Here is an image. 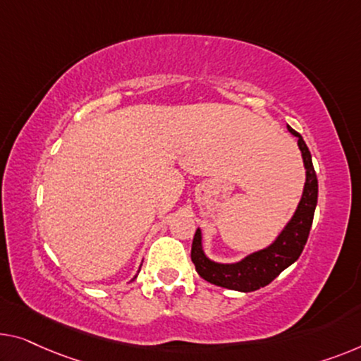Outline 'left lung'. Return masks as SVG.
Returning <instances> with one entry per match:
<instances>
[{
	"mask_svg": "<svg viewBox=\"0 0 361 361\" xmlns=\"http://www.w3.org/2000/svg\"><path fill=\"white\" fill-rule=\"evenodd\" d=\"M287 128L295 137H298V147L306 170L303 195H301L297 211L272 245L264 250L251 252L232 264H222V262L209 259L202 250L201 230L197 228L192 238L191 261L195 262L196 271L204 281L224 288L236 290V292H255L271 283L283 269L292 266L303 251L311 224H313L316 204H318V178H316L310 149L301 134L290 126Z\"/></svg>",
	"mask_w": 361,
	"mask_h": 361,
	"instance_id": "1",
	"label": "left lung"
}]
</instances>
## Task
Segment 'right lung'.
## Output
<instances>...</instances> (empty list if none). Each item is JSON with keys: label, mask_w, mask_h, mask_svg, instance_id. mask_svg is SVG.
<instances>
[{"label": "right lung", "mask_w": 361, "mask_h": 361, "mask_svg": "<svg viewBox=\"0 0 361 361\" xmlns=\"http://www.w3.org/2000/svg\"><path fill=\"white\" fill-rule=\"evenodd\" d=\"M134 279H136V277H134Z\"/></svg>", "instance_id": "1"}]
</instances>
